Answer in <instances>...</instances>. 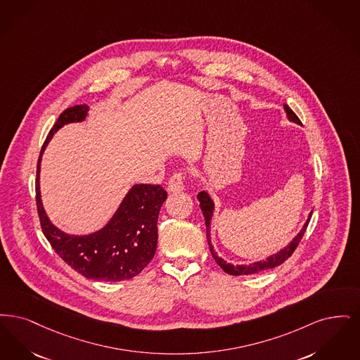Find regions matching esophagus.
<instances>
[{
	"mask_svg": "<svg viewBox=\"0 0 360 360\" xmlns=\"http://www.w3.org/2000/svg\"><path fill=\"white\" fill-rule=\"evenodd\" d=\"M184 187H186L184 174L181 172L173 173L172 177L168 181V192H171V193L181 192Z\"/></svg>",
	"mask_w": 360,
	"mask_h": 360,
	"instance_id": "obj_1",
	"label": "esophagus"
}]
</instances>
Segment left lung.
Instances as JSON below:
<instances>
[{
  "instance_id": "obj_1",
  "label": "left lung",
  "mask_w": 360,
  "mask_h": 360,
  "mask_svg": "<svg viewBox=\"0 0 360 360\" xmlns=\"http://www.w3.org/2000/svg\"><path fill=\"white\" fill-rule=\"evenodd\" d=\"M283 109L286 111V115H288V120L292 121V122H296L298 125H301V121L298 120L297 115L295 114V111L290 109L288 105H283ZM198 199L200 202V208H202V212H203L204 220H205V227H207V240H208V246H210V251L214 257V259L217 261V264L227 273V274H231V276H248V274H254V273H258V271H262V270H267V269H273L276 266H280L283 264L293 252L297 249L298 243L300 240L302 239L304 233L308 227V223L311 220L312 214H309V218L305 221L302 230L296 235V238L281 251H278L277 254H273L270 255L269 258H266L265 261H259V262H254L250 265H231V264H227L226 261H223L220 257L217 255V252L214 251V248L211 245V240H210V224H211V219H212V214H214V202L212 199L208 196V193L205 191H202L199 195H198Z\"/></svg>"
}]
</instances>
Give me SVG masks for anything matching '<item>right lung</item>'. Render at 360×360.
<instances>
[{"label": "right lung", "instance_id": "add662e5", "mask_svg": "<svg viewBox=\"0 0 360 360\" xmlns=\"http://www.w3.org/2000/svg\"><path fill=\"white\" fill-rule=\"evenodd\" d=\"M89 111L87 105H77L59 115L44 142L36 172V205L41 230L52 249L67 265L86 278L96 281H124L140 274L155 257L157 248V219L167 191L161 186L137 184L127 192L125 199L109 223L90 235H68L56 229L46 215L40 199V161L41 155L62 126L82 122Z\"/></svg>", "mask_w": 360, "mask_h": 360}]
</instances>
